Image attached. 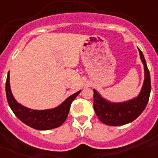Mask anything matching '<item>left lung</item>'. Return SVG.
<instances>
[{
	"mask_svg": "<svg viewBox=\"0 0 158 158\" xmlns=\"http://www.w3.org/2000/svg\"><path fill=\"white\" fill-rule=\"evenodd\" d=\"M140 58L144 65L145 80L139 96L123 103H111L98 94L96 90L93 94V107L100 120L109 126H121L136 119L144 111L150 98L151 91L150 71L148 69L143 54L139 49Z\"/></svg>",
	"mask_w": 158,
	"mask_h": 158,
	"instance_id": "obj_1",
	"label": "left lung"
}]
</instances>
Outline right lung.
<instances>
[{
    "instance_id": "1",
    "label": "right lung",
    "mask_w": 158,
    "mask_h": 158,
    "mask_svg": "<svg viewBox=\"0 0 158 158\" xmlns=\"http://www.w3.org/2000/svg\"><path fill=\"white\" fill-rule=\"evenodd\" d=\"M5 91L8 105L16 116L27 126L40 131L54 129L61 126L68 116L72 102L81 92L78 91L77 93L69 96L61 105L55 108L39 111L23 107L14 99L10 89L9 73L7 76Z\"/></svg>"
}]
</instances>
